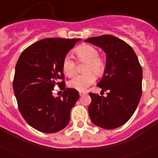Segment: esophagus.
Returning a JSON list of instances; mask_svg holds the SVG:
<instances>
[{
	"mask_svg": "<svg viewBox=\"0 0 158 158\" xmlns=\"http://www.w3.org/2000/svg\"><path fill=\"white\" fill-rule=\"evenodd\" d=\"M79 94H80L81 96H83L86 94V93H85V92H79Z\"/></svg>",
	"mask_w": 158,
	"mask_h": 158,
	"instance_id": "34e87169",
	"label": "esophagus"
}]
</instances>
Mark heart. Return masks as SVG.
Returning <instances> with one entry per match:
<instances>
[{"label":"heart","instance_id":"1","mask_svg":"<svg viewBox=\"0 0 158 158\" xmlns=\"http://www.w3.org/2000/svg\"><path fill=\"white\" fill-rule=\"evenodd\" d=\"M75 54L78 59L88 62L85 71L89 73L76 75L69 81V85L79 91H85L96 81V77L92 73L97 76H101L105 70L106 64L104 59L99 57L97 49L91 45L83 44L79 46L75 50ZM62 69L68 77H72L76 72V63L70 55H66L62 61ZM90 71L93 72L91 73Z\"/></svg>","mask_w":158,"mask_h":158}]
</instances>
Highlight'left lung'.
<instances>
[{
	"mask_svg": "<svg viewBox=\"0 0 158 158\" xmlns=\"http://www.w3.org/2000/svg\"><path fill=\"white\" fill-rule=\"evenodd\" d=\"M85 42L99 47L106 54L105 70L97 86L108 93L106 97L89 93L90 119L103 129L119 127L133 115L140 101L142 66L132 47L115 36L104 35Z\"/></svg>",
	"mask_w": 158,
	"mask_h": 158,
	"instance_id": "obj_1",
	"label": "left lung"
}]
</instances>
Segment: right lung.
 Masks as SVG:
<instances>
[{
    "mask_svg": "<svg viewBox=\"0 0 158 158\" xmlns=\"http://www.w3.org/2000/svg\"><path fill=\"white\" fill-rule=\"evenodd\" d=\"M81 39L47 38L29 46L20 54L13 80L14 94L26 122L43 133L64 129L70 120V111L79 99L74 89L65 87L62 61ZM61 86L62 97L52 95L54 86Z\"/></svg>",
    "mask_w": 158,
    "mask_h": 158,
    "instance_id": "1",
    "label": "right lung"
}]
</instances>
